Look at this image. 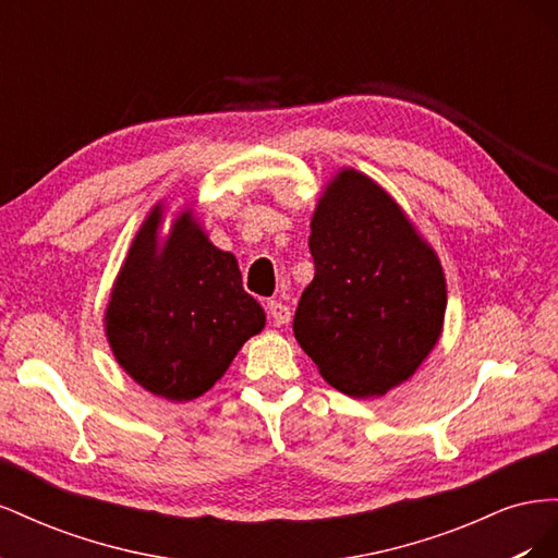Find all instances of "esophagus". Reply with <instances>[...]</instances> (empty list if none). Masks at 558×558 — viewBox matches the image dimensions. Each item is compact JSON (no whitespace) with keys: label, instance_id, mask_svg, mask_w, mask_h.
Returning a JSON list of instances; mask_svg holds the SVG:
<instances>
[{"label":"esophagus","instance_id":"1","mask_svg":"<svg viewBox=\"0 0 558 558\" xmlns=\"http://www.w3.org/2000/svg\"><path fill=\"white\" fill-rule=\"evenodd\" d=\"M267 316H269V324L281 328V326H286L291 320V310L286 307L283 302H279V300H269L267 302Z\"/></svg>","mask_w":558,"mask_h":558}]
</instances>
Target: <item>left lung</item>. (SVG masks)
<instances>
[{"mask_svg":"<svg viewBox=\"0 0 558 558\" xmlns=\"http://www.w3.org/2000/svg\"><path fill=\"white\" fill-rule=\"evenodd\" d=\"M310 228L316 272L298 302L295 340L337 391L386 396L440 340L442 263L388 191L353 167L330 177Z\"/></svg>","mask_w":558,"mask_h":558,"instance_id":"obj_1","label":"left lung"}]
</instances>
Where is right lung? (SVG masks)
<instances>
[{"mask_svg":"<svg viewBox=\"0 0 558 558\" xmlns=\"http://www.w3.org/2000/svg\"><path fill=\"white\" fill-rule=\"evenodd\" d=\"M170 207L148 211L113 279L105 335L116 363L148 393L189 402L226 375L265 312L242 289L238 258L211 244L193 205L165 232Z\"/></svg>","mask_w":558,"mask_h":558,"instance_id":"1","label":"right lung"}]
</instances>
